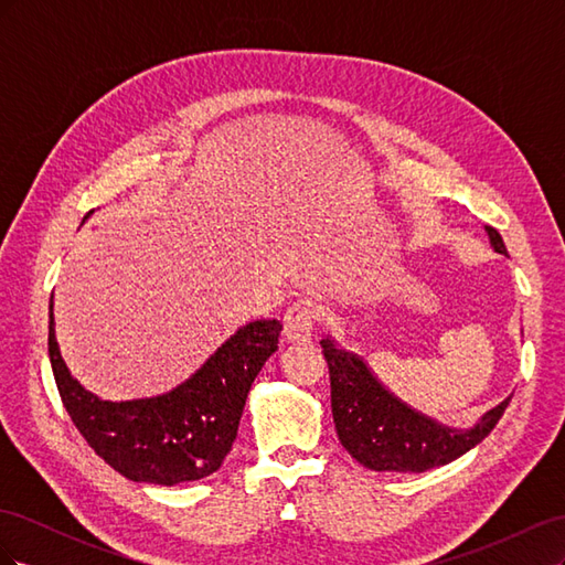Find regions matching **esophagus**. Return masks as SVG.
<instances>
[{"label": "esophagus", "instance_id": "esophagus-1", "mask_svg": "<svg viewBox=\"0 0 565 565\" xmlns=\"http://www.w3.org/2000/svg\"><path fill=\"white\" fill-rule=\"evenodd\" d=\"M318 318H320V306L313 299H299L297 303L289 306L285 313V339L297 341V344L309 341Z\"/></svg>", "mask_w": 565, "mask_h": 565}]
</instances>
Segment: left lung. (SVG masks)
Wrapping results in <instances>:
<instances>
[{
    "label": "left lung",
    "mask_w": 565,
    "mask_h": 565,
    "mask_svg": "<svg viewBox=\"0 0 565 565\" xmlns=\"http://www.w3.org/2000/svg\"><path fill=\"white\" fill-rule=\"evenodd\" d=\"M486 233L492 249L507 256L502 235L492 226H486ZM320 347L330 367L337 436L349 455L372 471L422 473L450 465L494 429L511 401L507 396L488 409L471 429H452L393 396L361 355L339 349L332 337H324Z\"/></svg>",
    "instance_id": "1"
}]
</instances>
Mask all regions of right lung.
I'll use <instances>...</instances> for the list:
<instances>
[{
    "instance_id": "right-lung-1",
    "label": "right lung",
    "mask_w": 565,
    "mask_h": 565,
    "mask_svg": "<svg viewBox=\"0 0 565 565\" xmlns=\"http://www.w3.org/2000/svg\"><path fill=\"white\" fill-rule=\"evenodd\" d=\"M280 330V320L247 322L172 391L113 403L100 401L67 370L51 295L49 361L67 415L106 465L136 483L177 486L200 481L224 465L252 382L278 351Z\"/></svg>"
}]
</instances>
